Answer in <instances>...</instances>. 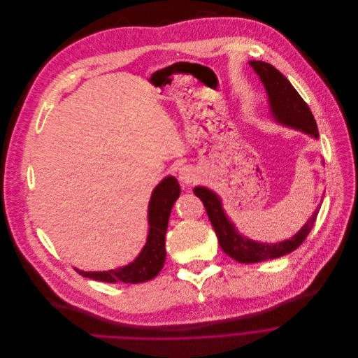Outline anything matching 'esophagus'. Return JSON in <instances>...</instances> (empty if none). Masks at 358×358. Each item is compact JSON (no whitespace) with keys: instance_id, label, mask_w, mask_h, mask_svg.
<instances>
[{"instance_id":"34e87169","label":"esophagus","mask_w":358,"mask_h":358,"mask_svg":"<svg viewBox=\"0 0 358 358\" xmlns=\"http://www.w3.org/2000/svg\"><path fill=\"white\" fill-rule=\"evenodd\" d=\"M178 175H179V180L185 186H190L196 180V171L192 166H182V168H179Z\"/></svg>"}]
</instances>
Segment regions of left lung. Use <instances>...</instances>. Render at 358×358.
I'll use <instances>...</instances> for the list:
<instances>
[{"instance_id":"1","label":"left lung","mask_w":358,"mask_h":358,"mask_svg":"<svg viewBox=\"0 0 358 358\" xmlns=\"http://www.w3.org/2000/svg\"><path fill=\"white\" fill-rule=\"evenodd\" d=\"M248 64L254 69L261 83L264 85L268 99L269 115L272 120L283 127L305 132L309 136L317 139L319 131L315 117L309 106L303 101L289 80L269 63L261 60H250ZM193 193L203 201L211 226L217 234L222 250L229 257L243 264L279 258L296 250L310 233L320 210L319 203L308 222L289 240H283L279 243H261L251 240L240 233V230L227 216L222 197L216 192L204 186H196Z\"/></svg>"}]
</instances>
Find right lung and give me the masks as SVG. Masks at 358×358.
<instances>
[{"mask_svg": "<svg viewBox=\"0 0 358 358\" xmlns=\"http://www.w3.org/2000/svg\"><path fill=\"white\" fill-rule=\"evenodd\" d=\"M179 196L180 186L175 176H166L157 185L148 204L150 229L147 243L132 262L110 271L89 272L78 268L75 269L85 278L110 283H139L155 278L165 264V234L168 230L171 210Z\"/></svg>", "mask_w": 358, "mask_h": 358, "instance_id": "right-lung-1", "label": "right lung"}]
</instances>
